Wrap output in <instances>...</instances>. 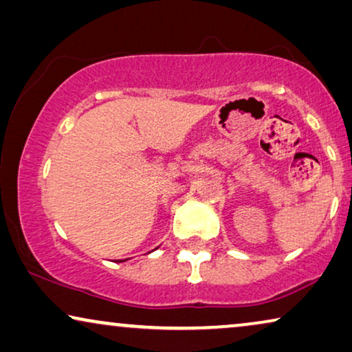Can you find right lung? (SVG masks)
Returning <instances> with one entry per match:
<instances>
[{
  "label": "right lung",
  "mask_w": 352,
  "mask_h": 352,
  "mask_svg": "<svg viewBox=\"0 0 352 352\" xmlns=\"http://www.w3.org/2000/svg\"><path fill=\"white\" fill-rule=\"evenodd\" d=\"M120 261H123V259H120Z\"/></svg>",
  "instance_id": "add662e5"
}]
</instances>
